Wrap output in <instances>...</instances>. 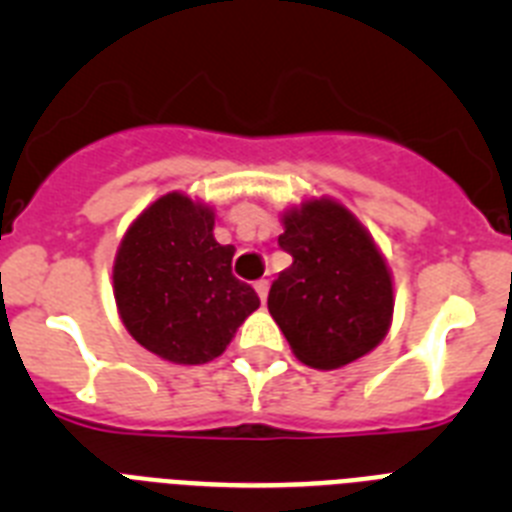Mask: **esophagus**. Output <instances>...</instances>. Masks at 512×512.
<instances>
[{"mask_svg":"<svg viewBox=\"0 0 512 512\" xmlns=\"http://www.w3.org/2000/svg\"><path fill=\"white\" fill-rule=\"evenodd\" d=\"M253 287H256V295L261 297V302H266V297H269V279H259Z\"/></svg>","mask_w":512,"mask_h":512,"instance_id":"1","label":"esophagus"}]
</instances>
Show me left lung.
<instances>
[{"instance_id":"1","label":"left lung","mask_w":512,"mask_h":512,"mask_svg":"<svg viewBox=\"0 0 512 512\" xmlns=\"http://www.w3.org/2000/svg\"><path fill=\"white\" fill-rule=\"evenodd\" d=\"M292 256L269 289V312L302 364L338 369L379 346L392 323V277L372 235L343 205L307 200L282 215Z\"/></svg>"}]
</instances>
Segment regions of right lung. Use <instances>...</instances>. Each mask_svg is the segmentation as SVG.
<instances>
[{
  "label": "right lung",
  "instance_id": "obj_1",
  "mask_svg": "<svg viewBox=\"0 0 512 512\" xmlns=\"http://www.w3.org/2000/svg\"><path fill=\"white\" fill-rule=\"evenodd\" d=\"M215 212L169 192L135 217L112 266V287L130 336L171 364H207L259 307L233 277V246L212 235Z\"/></svg>",
  "mask_w": 512,
  "mask_h": 512
}]
</instances>
